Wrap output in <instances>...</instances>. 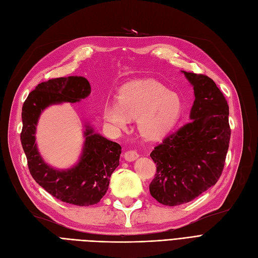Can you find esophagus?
Listing matches in <instances>:
<instances>
[{
  "mask_svg": "<svg viewBox=\"0 0 258 258\" xmlns=\"http://www.w3.org/2000/svg\"><path fill=\"white\" fill-rule=\"evenodd\" d=\"M138 156H139V154L136 150H127V151L124 152V159H125L128 162L136 160Z\"/></svg>",
  "mask_w": 258,
  "mask_h": 258,
  "instance_id": "34e87169",
  "label": "esophagus"
}]
</instances>
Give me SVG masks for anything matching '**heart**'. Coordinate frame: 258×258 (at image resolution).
Here are the masks:
<instances>
[{
    "instance_id": "1",
    "label": "heart",
    "mask_w": 258,
    "mask_h": 258,
    "mask_svg": "<svg viewBox=\"0 0 258 258\" xmlns=\"http://www.w3.org/2000/svg\"><path fill=\"white\" fill-rule=\"evenodd\" d=\"M181 111L179 95L160 82L141 80L124 86L118 103L106 105L103 117L113 128L124 130L131 119L138 118V130L146 138L165 136L177 122Z\"/></svg>"
}]
</instances>
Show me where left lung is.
Segmentation results:
<instances>
[{"label": "left lung", "instance_id": "1", "mask_svg": "<svg viewBox=\"0 0 258 258\" xmlns=\"http://www.w3.org/2000/svg\"><path fill=\"white\" fill-rule=\"evenodd\" d=\"M184 75L194 86L190 121L165 137L150 154L156 163L150 194L170 207L193 201L217 183L230 139L228 104L221 90L206 75Z\"/></svg>", "mask_w": 258, "mask_h": 258}]
</instances>
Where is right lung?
Wrapping results in <instances>:
<instances>
[{
    "instance_id": "obj_1",
    "label": "right lung",
    "mask_w": 258,
    "mask_h": 258,
    "mask_svg": "<svg viewBox=\"0 0 258 258\" xmlns=\"http://www.w3.org/2000/svg\"><path fill=\"white\" fill-rule=\"evenodd\" d=\"M84 77L52 78L31 91L22 106L21 145L31 176L59 201L76 206L97 204L106 194L111 173L119 166L121 146L95 134L89 125L80 162L69 170H55L41 160L35 145V126L40 112L51 104L76 103L90 94Z\"/></svg>"
}]
</instances>
